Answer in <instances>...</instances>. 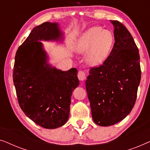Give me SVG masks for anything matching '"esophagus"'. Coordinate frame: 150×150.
<instances>
[{
	"label": "esophagus",
	"mask_w": 150,
	"mask_h": 150,
	"mask_svg": "<svg viewBox=\"0 0 150 150\" xmlns=\"http://www.w3.org/2000/svg\"><path fill=\"white\" fill-rule=\"evenodd\" d=\"M86 77H87V75H86L85 71H83L82 70L79 71V72H78V78H79V79L80 80V81H85V80L86 79Z\"/></svg>",
	"instance_id": "obj_1"
}]
</instances>
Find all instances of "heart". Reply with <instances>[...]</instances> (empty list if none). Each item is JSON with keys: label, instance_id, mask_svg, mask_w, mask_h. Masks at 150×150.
<instances>
[{"label": "heart", "instance_id": "1", "mask_svg": "<svg viewBox=\"0 0 150 150\" xmlns=\"http://www.w3.org/2000/svg\"><path fill=\"white\" fill-rule=\"evenodd\" d=\"M115 44V37L110 30H103L100 26H93L86 30L79 39L76 50L87 52L86 60L91 65L104 62L110 54Z\"/></svg>", "mask_w": 150, "mask_h": 150}]
</instances>
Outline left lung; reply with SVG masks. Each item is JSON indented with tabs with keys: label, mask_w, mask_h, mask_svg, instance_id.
Listing matches in <instances>:
<instances>
[{
	"label": "left lung",
	"mask_w": 150,
	"mask_h": 150,
	"mask_svg": "<svg viewBox=\"0 0 150 150\" xmlns=\"http://www.w3.org/2000/svg\"><path fill=\"white\" fill-rule=\"evenodd\" d=\"M115 44L102 65L90 69L86 89L96 124L109 126L126 117L134 107L141 81L140 56L124 24L112 20Z\"/></svg>",
	"instance_id": "1"
}]
</instances>
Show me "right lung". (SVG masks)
Here are the masks:
<instances>
[{
	"mask_svg": "<svg viewBox=\"0 0 150 150\" xmlns=\"http://www.w3.org/2000/svg\"><path fill=\"white\" fill-rule=\"evenodd\" d=\"M62 35L57 23L44 22L32 30L15 56L13 79L20 108L28 118L48 129L67 122L71 94L79 85L76 69L61 71L46 63L40 40H58Z\"/></svg>",
	"mask_w": 150,
	"mask_h": 150,
	"instance_id": "1",
	"label": "right lung"
}]
</instances>
